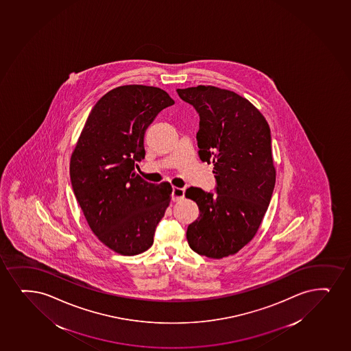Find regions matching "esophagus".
<instances>
[{"instance_id":"1","label":"esophagus","mask_w":351,"mask_h":351,"mask_svg":"<svg viewBox=\"0 0 351 351\" xmlns=\"http://www.w3.org/2000/svg\"><path fill=\"white\" fill-rule=\"evenodd\" d=\"M184 189L183 188H173V193H171V199L173 202L175 201H180L182 198L184 197Z\"/></svg>"}]
</instances>
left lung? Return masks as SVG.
Returning <instances> with one entry per match:
<instances>
[{
	"label": "left lung",
	"mask_w": 351,
	"mask_h": 351,
	"mask_svg": "<svg viewBox=\"0 0 351 351\" xmlns=\"http://www.w3.org/2000/svg\"><path fill=\"white\" fill-rule=\"evenodd\" d=\"M199 116L198 156L214 165L216 193L190 186L199 216L186 239L198 255L222 258L241 250L260 228L276 181L270 128L247 99L213 86L178 89Z\"/></svg>",
	"instance_id": "1"
}]
</instances>
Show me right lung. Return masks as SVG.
Instances as JSON below:
<instances>
[{
	"instance_id": "add662e5",
	"label": "right lung",
	"mask_w": 351,
	"mask_h": 351,
	"mask_svg": "<svg viewBox=\"0 0 351 351\" xmlns=\"http://www.w3.org/2000/svg\"><path fill=\"white\" fill-rule=\"evenodd\" d=\"M175 104L160 88L130 84L108 91L91 109L71 158V181L93 232L114 252L132 256L153 245L171 195L135 173L145 134Z\"/></svg>"
}]
</instances>
